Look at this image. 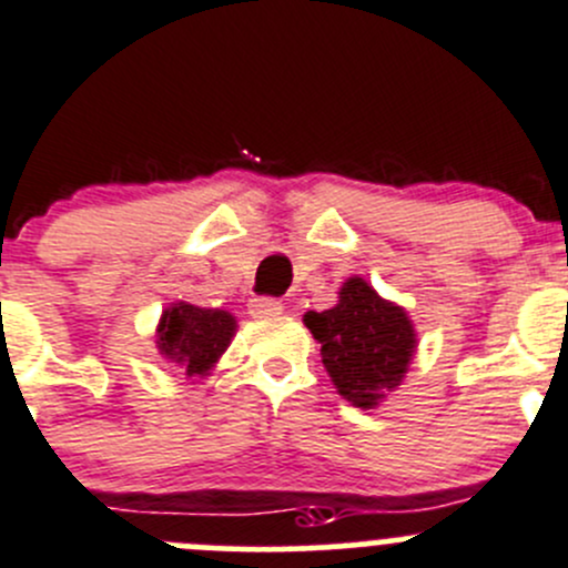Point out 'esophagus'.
<instances>
[{"mask_svg":"<svg viewBox=\"0 0 568 568\" xmlns=\"http://www.w3.org/2000/svg\"><path fill=\"white\" fill-rule=\"evenodd\" d=\"M248 312L260 320H273L284 312V303L276 297H251Z\"/></svg>","mask_w":568,"mask_h":568,"instance_id":"1","label":"esophagus"}]
</instances>
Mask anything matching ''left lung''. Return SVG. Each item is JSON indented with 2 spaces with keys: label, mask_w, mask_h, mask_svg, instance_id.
Masks as SVG:
<instances>
[{
  "label": "left lung",
  "mask_w": 568,
  "mask_h": 568,
  "mask_svg": "<svg viewBox=\"0 0 568 568\" xmlns=\"http://www.w3.org/2000/svg\"><path fill=\"white\" fill-rule=\"evenodd\" d=\"M303 323L320 342L336 392L358 408H375L397 389L417 351L408 314L358 276L342 284L334 308L306 312Z\"/></svg>",
  "instance_id": "8db88e82"
}]
</instances>
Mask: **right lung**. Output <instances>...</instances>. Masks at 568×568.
Returning <instances> with one entry per match:
<instances>
[{"label":"right lung","mask_w":568,"mask_h":568,"mask_svg":"<svg viewBox=\"0 0 568 568\" xmlns=\"http://www.w3.org/2000/svg\"><path fill=\"white\" fill-rule=\"evenodd\" d=\"M237 331V320L223 308H201L193 303H173L156 325V347L165 358L182 364L184 375L204 378L226 353Z\"/></svg>","instance_id":"right-lung-1"}]
</instances>
